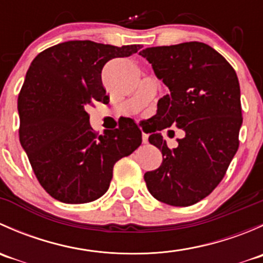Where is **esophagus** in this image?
Returning <instances> with one entry per match:
<instances>
[{
    "label": "esophagus",
    "mask_w": 263,
    "mask_h": 263,
    "mask_svg": "<svg viewBox=\"0 0 263 263\" xmlns=\"http://www.w3.org/2000/svg\"><path fill=\"white\" fill-rule=\"evenodd\" d=\"M148 142V135L142 134V144H147Z\"/></svg>",
    "instance_id": "1"
}]
</instances>
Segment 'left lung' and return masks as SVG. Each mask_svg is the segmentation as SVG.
<instances>
[{
  "instance_id": "left-lung-1",
  "label": "left lung",
  "mask_w": 263,
  "mask_h": 263,
  "mask_svg": "<svg viewBox=\"0 0 263 263\" xmlns=\"http://www.w3.org/2000/svg\"><path fill=\"white\" fill-rule=\"evenodd\" d=\"M140 54L171 91L159 99L148 137L163 163L145 173L147 190L164 203L191 206L217 187L239 147L238 76L219 52L201 42L151 47ZM172 124L186 132L176 149H169L160 134Z\"/></svg>"
}]
</instances>
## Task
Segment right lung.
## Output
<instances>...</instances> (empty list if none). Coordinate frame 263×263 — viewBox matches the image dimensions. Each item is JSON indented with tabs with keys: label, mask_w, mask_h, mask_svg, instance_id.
<instances>
[{
	"label": "right lung",
	"mask_w": 263,
	"mask_h": 263,
	"mask_svg": "<svg viewBox=\"0 0 263 263\" xmlns=\"http://www.w3.org/2000/svg\"><path fill=\"white\" fill-rule=\"evenodd\" d=\"M140 48L70 41L47 48L31 62L17 98L18 137L36 179L55 200L86 203L102 197L115 164L141 145L134 119L98 135L86 112L95 102H109L102 82L105 63Z\"/></svg>",
	"instance_id": "add662e5"
}]
</instances>
